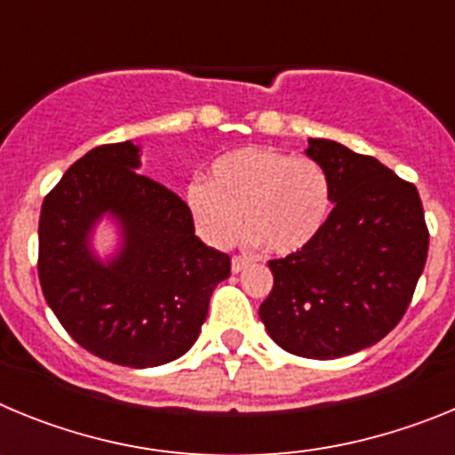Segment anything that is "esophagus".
<instances>
[{
  "label": "esophagus",
  "mask_w": 455,
  "mask_h": 455,
  "mask_svg": "<svg viewBox=\"0 0 455 455\" xmlns=\"http://www.w3.org/2000/svg\"><path fill=\"white\" fill-rule=\"evenodd\" d=\"M251 264V259L248 257H232V273H241L243 268Z\"/></svg>",
  "instance_id": "34e87169"
}]
</instances>
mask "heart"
<instances>
[{
  "label": "heart",
  "instance_id": "1",
  "mask_svg": "<svg viewBox=\"0 0 455 455\" xmlns=\"http://www.w3.org/2000/svg\"><path fill=\"white\" fill-rule=\"evenodd\" d=\"M191 223L214 248H230L243 230L275 255L309 246L331 214V180L309 156L248 146L219 156L207 180L184 191Z\"/></svg>",
  "mask_w": 455,
  "mask_h": 455
}]
</instances>
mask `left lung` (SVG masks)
<instances>
[{"label": "left lung", "mask_w": 455, "mask_h": 455, "mask_svg": "<svg viewBox=\"0 0 455 455\" xmlns=\"http://www.w3.org/2000/svg\"><path fill=\"white\" fill-rule=\"evenodd\" d=\"M305 155L331 180L335 204L315 241L273 259L259 319L277 347L335 360L373 347L405 315L428 255L415 184L337 140L309 139Z\"/></svg>", "instance_id": "1"}]
</instances>
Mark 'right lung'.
<instances>
[{
	"label": "right lung",
	"mask_w": 455,
	"mask_h": 455,
	"mask_svg": "<svg viewBox=\"0 0 455 455\" xmlns=\"http://www.w3.org/2000/svg\"><path fill=\"white\" fill-rule=\"evenodd\" d=\"M132 140L92 148L43 203L38 277L47 305L79 347L132 369L172 363L196 344L230 257L204 246L187 203L136 172ZM114 222L102 258L94 228Z\"/></svg>",
	"instance_id": "add662e5"
}]
</instances>
